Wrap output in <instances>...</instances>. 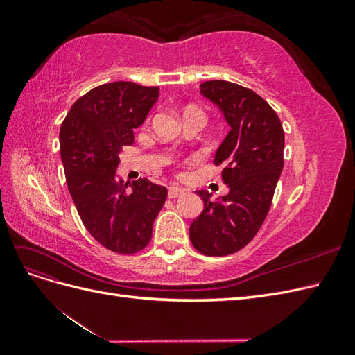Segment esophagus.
Instances as JSON below:
<instances>
[{"instance_id":"34e87169","label":"esophagus","mask_w":355,"mask_h":355,"mask_svg":"<svg viewBox=\"0 0 355 355\" xmlns=\"http://www.w3.org/2000/svg\"><path fill=\"white\" fill-rule=\"evenodd\" d=\"M182 194H185V189L180 188V187H170L168 188V198H176V197H180Z\"/></svg>"}]
</instances>
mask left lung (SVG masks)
I'll return each instance as SVG.
<instances>
[{
    "mask_svg": "<svg viewBox=\"0 0 355 355\" xmlns=\"http://www.w3.org/2000/svg\"><path fill=\"white\" fill-rule=\"evenodd\" d=\"M200 93L230 125L214 154L230 192L213 200L209 191H196L204 210L191 223L189 239L202 254L227 256L252 241L270 211L284 164V132L275 111L250 89L214 80L202 83Z\"/></svg>",
    "mask_w": 355,
    "mask_h": 355,
    "instance_id": "left-lung-1",
    "label": "left lung"
}]
</instances>
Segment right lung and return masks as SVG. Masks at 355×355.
I'll use <instances>...</instances> for the list:
<instances>
[{
	"instance_id": "right-lung-1",
	"label": "right lung",
	"mask_w": 355,
	"mask_h": 355,
	"mask_svg": "<svg viewBox=\"0 0 355 355\" xmlns=\"http://www.w3.org/2000/svg\"><path fill=\"white\" fill-rule=\"evenodd\" d=\"M158 94V87L128 81L99 85L71 106L60 127V158L72 201L92 237L115 253L144 249L167 198L166 187L116 175L118 155L133 144V128L144 124Z\"/></svg>"
}]
</instances>
